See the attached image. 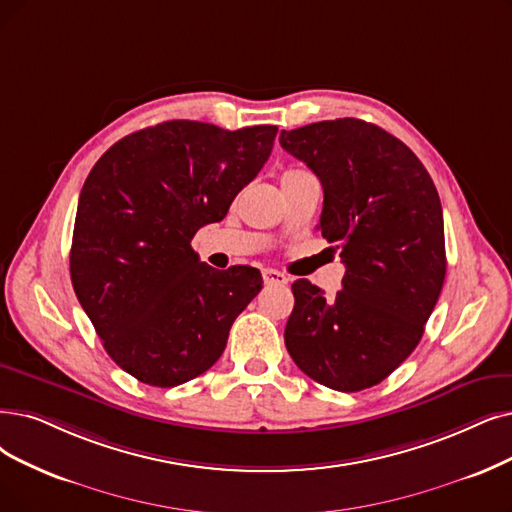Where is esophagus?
I'll return each instance as SVG.
<instances>
[{
    "mask_svg": "<svg viewBox=\"0 0 512 512\" xmlns=\"http://www.w3.org/2000/svg\"><path fill=\"white\" fill-rule=\"evenodd\" d=\"M262 277H264V281L271 283V285H285L290 281L288 275H283L281 271H275V269H264Z\"/></svg>",
    "mask_w": 512,
    "mask_h": 512,
    "instance_id": "34e87169",
    "label": "esophagus"
}]
</instances>
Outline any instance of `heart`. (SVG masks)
I'll list each match as a JSON object with an SVG mask.
<instances>
[{
  "label": "heart",
  "mask_w": 512,
  "mask_h": 512,
  "mask_svg": "<svg viewBox=\"0 0 512 512\" xmlns=\"http://www.w3.org/2000/svg\"><path fill=\"white\" fill-rule=\"evenodd\" d=\"M288 172H296V170H288ZM288 172H285V174H288Z\"/></svg>",
  "instance_id": "heart-1"
}]
</instances>
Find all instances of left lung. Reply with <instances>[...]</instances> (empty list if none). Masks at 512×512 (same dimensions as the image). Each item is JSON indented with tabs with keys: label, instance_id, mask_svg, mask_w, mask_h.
Returning <instances> with one entry per match:
<instances>
[{
	"label": "left lung",
	"instance_id": "obj_1",
	"mask_svg": "<svg viewBox=\"0 0 512 512\" xmlns=\"http://www.w3.org/2000/svg\"><path fill=\"white\" fill-rule=\"evenodd\" d=\"M279 142L321 180L319 229L346 267L332 300L311 281L292 283L285 346L315 382L363 391L412 355L439 300L447 267L439 193L410 147L361 119L283 130Z\"/></svg>",
	"mask_w": 512,
	"mask_h": 512
}]
</instances>
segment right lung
<instances>
[{
	"mask_svg": "<svg viewBox=\"0 0 512 512\" xmlns=\"http://www.w3.org/2000/svg\"><path fill=\"white\" fill-rule=\"evenodd\" d=\"M275 126L222 130L174 119L102 155L81 189L71 281L109 357L170 388L220 359L237 315L262 290L252 267L216 271L191 248L267 163Z\"/></svg>",
	"mask_w": 512,
	"mask_h": 512,
	"instance_id": "right-lung-1",
	"label": "right lung"
}]
</instances>
